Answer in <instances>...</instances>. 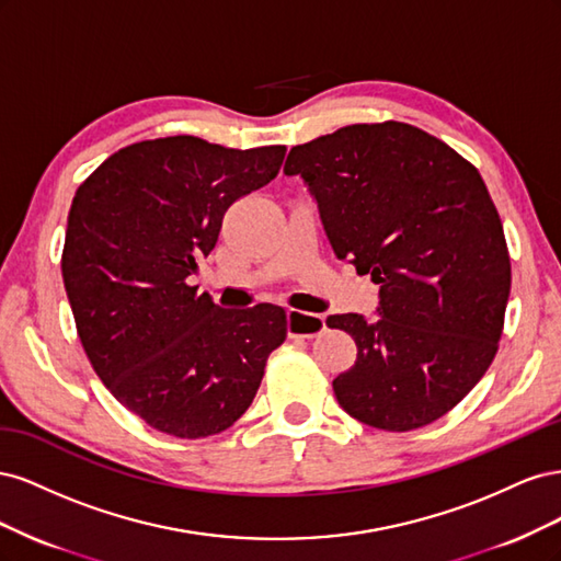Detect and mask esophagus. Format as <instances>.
Listing matches in <instances>:
<instances>
[{
	"instance_id": "1",
	"label": "esophagus",
	"mask_w": 561,
	"mask_h": 561,
	"mask_svg": "<svg viewBox=\"0 0 561 561\" xmlns=\"http://www.w3.org/2000/svg\"><path fill=\"white\" fill-rule=\"evenodd\" d=\"M322 330H325V318L313 316V313H304V311H287V334L290 336H304V339H313Z\"/></svg>"
}]
</instances>
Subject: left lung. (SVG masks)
Returning a JSON list of instances; mask_svg holds the SVG:
<instances>
[{
  "instance_id": "left-lung-1",
  "label": "left lung",
  "mask_w": 561,
  "mask_h": 561,
  "mask_svg": "<svg viewBox=\"0 0 561 561\" xmlns=\"http://www.w3.org/2000/svg\"><path fill=\"white\" fill-rule=\"evenodd\" d=\"M301 175L339 260L381 285L379 320L328 316L358 355L334 381L344 412L404 433L445 416L499 351L511 254L486 184L470 161L402 122L353 124L297 145Z\"/></svg>"
}]
</instances>
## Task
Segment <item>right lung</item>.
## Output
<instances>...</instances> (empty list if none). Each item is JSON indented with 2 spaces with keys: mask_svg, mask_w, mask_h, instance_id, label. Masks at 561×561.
Returning <instances> with one entry per match:
<instances>
[{
  "mask_svg": "<svg viewBox=\"0 0 561 561\" xmlns=\"http://www.w3.org/2000/svg\"><path fill=\"white\" fill-rule=\"evenodd\" d=\"M283 159V145L142 140L114 151L72 198L60 266L81 346L110 393L165 435L233 426L285 342L280 307L227 311L192 285L231 203L274 180Z\"/></svg>",
  "mask_w": 561,
  "mask_h": 561,
  "instance_id": "right-lung-1",
  "label": "right lung"
}]
</instances>
